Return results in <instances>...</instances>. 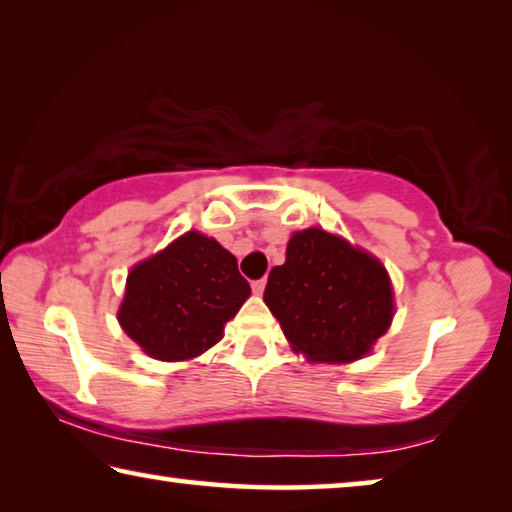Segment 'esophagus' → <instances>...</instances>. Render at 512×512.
I'll list each match as a JSON object with an SVG mask.
<instances>
[{
  "label": "esophagus",
  "mask_w": 512,
  "mask_h": 512,
  "mask_svg": "<svg viewBox=\"0 0 512 512\" xmlns=\"http://www.w3.org/2000/svg\"><path fill=\"white\" fill-rule=\"evenodd\" d=\"M264 289H266V277H262V280H255V282H253V291L257 293V296H262Z\"/></svg>",
  "instance_id": "obj_1"
}]
</instances>
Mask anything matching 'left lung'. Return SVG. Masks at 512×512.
<instances>
[{"mask_svg":"<svg viewBox=\"0 0 512 512\" xmlns=\"http://www.w3.org/2000/svg\"><path fill=\"white\" fill-rule=\"evenodd\" d=\"M264 302L291 348L318 363L366 357L395 314L379 259L320 228L293 232L287 262L268 275Z\"/></svg>","mask_w":512,"mask_h":512,"instance_id":"1","label":"left lung"}]
</instances>
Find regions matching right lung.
Segmentation results:
<instances>
[{
	"label": "right lung",
	"mask_w": 512,
	"mask_h": 512,
	"mask_svg": "<svg viewBox=\"0 0 512 512\" xmlns=\"http://www.w3.org/2000/svg\"><path fill=\"white\" fill-rule=\"evenodd\" d=\"M248 296L235 255L189 230L131 268L117 318L149 357L185 361L223 339Z\"/></svg>",
	"instance_id": "obj_1"
}]
</instances>
